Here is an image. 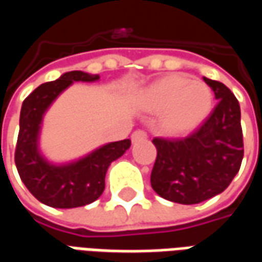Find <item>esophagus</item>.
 I'll return each instance as SVG.
<instances>
[{
  "mask_svg": "<svg viewBox=\"0 0 262 262\" xmlns=\"http://www.w3.org/2000/svg\"><path fill=\"white\" fill-rule=\"evenodd\" d=\"M147 139V132L143 130V129H137L132 133V140L133 142H140V140H144Z\"/></svg>",
  "mask_w": 262,
  "mask_h": 262,
  "instance_id": "1",
  "label": "esophagus"
}]
</instances>
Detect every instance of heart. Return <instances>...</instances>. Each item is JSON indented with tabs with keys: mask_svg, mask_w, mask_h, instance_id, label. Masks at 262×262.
Instances as JSON below:
<instances>
[{
	"mask_svg": "<svg viewBox=\"0 0 262 262\" xmlns=\"http://www.w3.org/2000/svg\"><path fill=\"white\" fill-rule=\"evenodd\" d=\"M144 102L153 111H163V126L170 133L195 129L208 116L213 94L205 82L185 74L167 75L144 92Z\"/></svg>",
	"mask_w": 262,
	"mask_h": 262,
	"instance_id": "b5f03b06",
	"label": "heart"
}]
</instances>
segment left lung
<instances>
[{"mask_svg":"<svg viewBox=\"0 0 262 262\" xmlns=\"http://www.w3.org/2000/svg\"><path fill=\"white\" fill-rule=\"evenodd\" d=\"M203 81L219 99L212 114L187 137H154L157 148L150 182L160 196L182 205L223 192L240 170L244 144L240 105L219 81Z\"/></svg>","mask_w":262,"mask_h":262,"instance_id":"left-lung-1","label":"left lung"}]
</instances>
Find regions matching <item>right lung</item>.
<instances>
[{
    "instance_id": "obj_1",
    "label": "right lung",
    "mask_w": 262,
    "mask_h": 262,
    "mask_svg": "<svg viewBox=\"0 0 262 262\" xmlns=\"http://www.w3.org/2000/svg\"><path fill=\"white\" fill-rule=\"evenodd\" d=\"M98 74L70 71L59 80L45 82L22 103L19 133L15 147L16 170L29 192L52 208H78L97 201L105 189L109 164L130 147V139L105 144L84 159L67 165L49 164L37 151L43 114L60 92L74 81H97Z\"/></svg>"
}]
</instances>
